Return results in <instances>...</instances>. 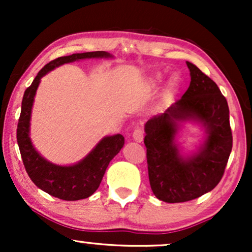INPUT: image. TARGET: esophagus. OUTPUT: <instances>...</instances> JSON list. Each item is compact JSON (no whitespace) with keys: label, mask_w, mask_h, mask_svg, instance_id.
Here are the masks:
<instances>
[{"label":"esophagus","mask_w":252,"mask_h":252,"mask_svg":"<svg viewBox=\"0 0 252 252\" xmlns=\"http://www.w3.org/2000/svg\"><path fill=\"white\" fill-rule=\"evenodd\" d=\"M132 137L136 142H142L143 141V130L141 128H136L132 132Z\"/></svg>","instance_id":"1"}]
</instances>
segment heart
Instances as JSON below:
<instances>
[{"label": "heart", "mask_w": 252, "mask_h": 252, "mask_svg": "<svg viewBox=\"0 0 252 252\" xmlns=\"http://www.w3.org/2000/svg\"><path fill=\"white\" fill-rule=\"evenodd\" d=\"M161 79H162V74L155 73L154 76L150 78V83H152L153 85H155V84L160 83ZM176 85H178V76H172L169 79V86L170 88H174Z\"/></svg>", "instance_id": "heart-1"}]
</instances>
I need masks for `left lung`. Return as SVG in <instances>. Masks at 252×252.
<instances>
[{
    "label": "left lung",
    "instance_id": "left-lung-1",
    "mask_svg": "<svg viewBox=\"0 0 252 252\" xmlns=\"http://www.w3.org/2000/svg\"><path fill=\"white\" fill-rule=\"evenodd\" d=\"M190 83L184 96L144 126L148 175L153 193L169 204L189 201L221 180L232 149L230 111L217 84L186 62ZM199 124L205 137L193 155L182 154L176 136L182 123Z\"/></svg>",
    "mask_w": 252,
    "mask_h": 252
}]
</instances>
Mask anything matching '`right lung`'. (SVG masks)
<instances>
[{"label": "right lung", "instance_id": "1", "mask_svg": "<svg viewBox=\"0 0 252 252\" xmlns=\"http://www.w3.org/2000/svg\"><path fill=\"white\" fill-rule=\"evenodd\" d=\"M108 58L114 57L104 51L74 53L72 56L57 58L39 71L32 85L25 91L22 98L16 138L25 168L35 186L43 192L63 200H80V199L89 198L96 192L110 161L123 148L124 137L121 134L105 136L83 160L74 164L60 166V164L52 163L34 148L31 140V116L34 97L41 78L56 67L77 60L108 59Z\"/></svg>", "mask_w": 252, "mask_h": 252}]
</instances>
